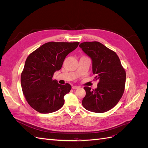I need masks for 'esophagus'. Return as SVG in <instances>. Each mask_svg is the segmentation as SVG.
Returning <instances> with one entry per match:
<instances>
[{
	"label": "esophagus",
	"instance_id": "esophagus-1",
	"mask_svg": "<svg viewBox=\"0 0 148 148\" xmlns=\"http://www.w3.org/2000/svg\"><path fill=\"white\" fill-rule=\"evenodd\" d=\"M79 87V86H72V89H78Z\"/></svg>",
	"mask_w": 148,
	"mask_h": 148
}]
</instances>
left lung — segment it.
<instances>
[{
    "label": "left lung",
    "instance_id": "1",
    "mask_svg": "<svg viewBox=\"0 0 148 148\" xmlns=\"http://www.w3.org/2000/svg\"><path fill=\"white\" fill-rule=\"evenodd\" d=\"M79 46L91 59L92 73L99 81L95 89L84 87L86 96L82 105L92 112H106L117 105L122 97L126 72L117 53L101 42H84Z\"/></svg>",
    "mask_w": 148,
    "mask_h": 148
}]
</instances>
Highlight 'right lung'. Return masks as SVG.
I'll return each instance as SVG.
<instances>
[{"mask_svg": "<svg viewBox=\"0 0 148 148\" xmlns=\"http://www.w3.org/2000/svg\"><path fill=\"white\" fill-rule=\"evenodd\" d=\"M79 42H49L33 51L26 60L21 74L23 93L29 105L41 114L60 109L64 96L71 90L69 83L60 84L53 79V73L61 68L66 56Z\"/></svg>", "mask_w": 148, "mask_h": 148, "instance_id": "1", "label": "right lung"}]
</instances>
